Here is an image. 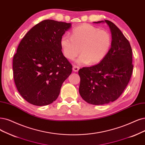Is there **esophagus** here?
I'll use <instances>...</instances> for the list:
<instances>
[{
	"instance_id": "1",
	"label": "esophagus",
	"mask_w": 145,
	"mask_h": 145,
	"mask_svg": "<svg viewBox=\"0 0 145 145\" xmlns=\"http://www.w3.org/2000/svg\"><path fill=\"white\" fill-rule=\"evenodd\" d=\"M79 69V67L76 65H73V71L74 72H78Z\"/></svg>"
}]
</instances>
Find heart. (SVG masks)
Listing matches in <instances>:
<instances>
[{
    "label": "heart",
    "mask_w": 145,
    "mask_h": 145,
    "mask_svg": "<svg viewBox=\"0 0 145 145\" xmlns=\"http://www.w3.org/2000/svg\"><path fill=\"white\" fill-rule=\"evenodd\" d=\"M112 44L109 31L87 23L74 27L71 37L63 36L60 40L63 54L69 60H73L79 52L82 54L77 60L79 64L99 63L108 56Z\"/></svg>",
    "instance_id": "b5f03b06"
}]
</instances>
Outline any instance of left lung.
Returning <instances> with one entry per match:
<instances>
[{
  "label": "left lung",
  "instance_id": "1",
  "mask_svg": "<svg viewBox=\"0 0 145 145\" xmlns=\"http://www.w3.org/2000/svg\"><path fill=\"white\" fill-rule=\"evenodd\" d=\"M105 21L109 26L112 37L109 54L100 63L78 71L79 94L88 103L95 105L108 104L118 99L129 82L133 70L129 41L114 23Z\"/></svg>",
  "mask_w": 145,
  "mask_h": 145
}]
</instances>
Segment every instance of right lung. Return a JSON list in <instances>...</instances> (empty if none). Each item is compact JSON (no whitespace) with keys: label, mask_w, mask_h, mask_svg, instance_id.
<instances>
[{"label":"right lung","mask_w":145,"mask_h":145,"mask_svg":"<svg viewBox=\"0 0 145 145\" xmlns=\"http://www.w3.org/2000/svg\"><path fill=\"white\" fill-rule=\"evenodd\" d=\"M71 23L45 20L21 40L13 58L14 79L20 95L36 106L52 103L58 97L72 65L63 54L60 40Z\"/></svg>","instance_id":"right-lung-1"}]
</instances>
